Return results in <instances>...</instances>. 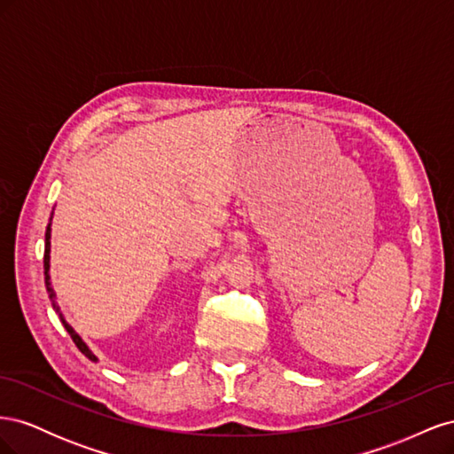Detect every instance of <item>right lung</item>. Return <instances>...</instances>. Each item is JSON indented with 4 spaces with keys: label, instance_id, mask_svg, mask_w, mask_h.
<instances>
[{
    "label": "right lung",
    "instance_id": "1",
    "mask_svg": "<svg viewBox=\"0 0 454 454\" xmlns=\"http://www.w3.org/2000/svg\"><path fill=\"white\" fill-rule=\"evenodd\" d=\"M51 217H52V215H51ZM49 254H51V223L47 225V232H45V255H43V269H45V286H47V292H49V297L52 299V297H54V294H52V287H51V277H49V267H51V265H49V259H51V255H49ZM52 307L57 309V312H59V307H57V305L52 303ZM59 314H60V312H59ZM60 320H62V324H64V327H66V332L70 333V337L74 339L75 347H77L81 352H83L89 360H92V362L98 360V358H96V356L89 350V347L85 345L83 339H81V337L74 332V327L62 318V314H60Z\"/></svg>",
    "mask_w": 454,
    "mask_h": 454
}]
</instances>
